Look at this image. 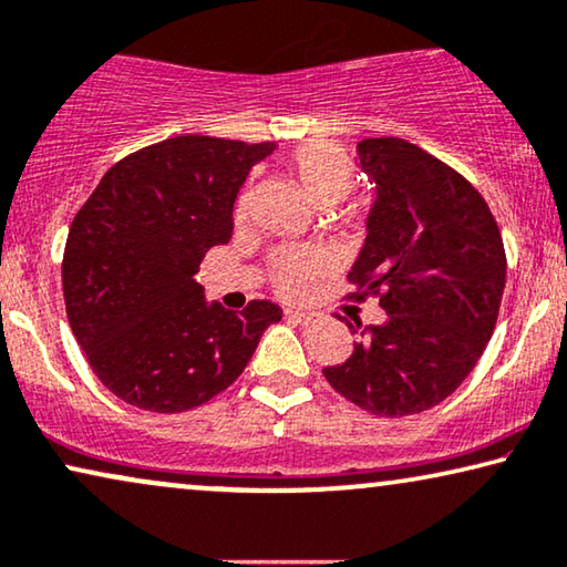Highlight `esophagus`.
I'll return each mask as SVG.
<instances>
[{
	"instance_id": "1",
	"label": "esophagus",
	"mask_w": 567,
	"mask_h": 567,
	"mask_svg": "<svg viewBox=\"0 0 567 567\" xmlns=\"http://www.w3.org/2000/svg\"><path fill=\"white\" fill-rule=\"evenodd\" d=\"M285 318H287V321H295V323H302V326L316 321L313 313H306V310H292V308L285 310Z\"/></svg>"
}]
</instances>
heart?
Wrapping results in <instances>:
<instances>
[{
  "instance_id": "1",
  "label": "heart",
  "mask_w": 567,
  "mask_h": 567,
  "mask_svg": "<svg viewBox=\"0 0 567 567\" xmlns=\"http://www.w3.org/2000/svg\"><path fill=\"white\" fill-rule=\"evenodd\" d=\"M290 169L308 200L318 207L339 203L341 197L349 195L357 179L352 156L331 141L302 143L290 154ZM321 269L323 261L313 249H285L275 257L272 280L287 298H298Z\"/></svg>"
}]
</instances>
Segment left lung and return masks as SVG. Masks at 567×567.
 Wrapping results in <instances>:
<instances>
[{"mask_svg": "<svg viewBox=\"0 0 567 567\" xmlns=\"http://www.w3.org/2000/svg\"><path fill=\"white\" fill-rule=\"evenodd\" d=\"M374 185L349 298L378 295L385 323H349L354 352L326 367L331 388L374 416L434 409L488 344L506 285V251L488 203L470 182L403 138L357 143Z\"/></svg>", "mask_w": 567, "mask_h": 567, "instance_id": "left-lung-1", "label": "left lung"}]
</instances>
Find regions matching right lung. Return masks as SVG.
Masks as SVG:
<instances>
[{"label":"right lung","mask_w":567,"mask_h":567,"mask_svg":"<svg viewBox=\"0 0 567 567\" xmlns=\"http://www.w3.org/2000/svg\"><path fill=\"white\" fill-rule=\"evenodd\" d=\"M275 143L177 135L110 166L76 213L63 251L71 331L110 393L182 413L234 385L280 306L241 313L207 302L195 280L234 234V203Z\"/></svg>","instance_id":"obj_1"}]
</instances>
